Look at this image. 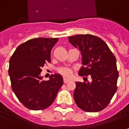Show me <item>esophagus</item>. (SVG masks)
<instances>
[{
	"mask_svg": "<svg viewBox=\"0 0 129 129\" xmlns=\"http://www.w3.org/2000/svg\"><path fill=\"white\" fill-rule=\"evenodd\" d=\"M69 82V80L68 79H67V78H63V82H64L65 84H66L67 82Z\"/></svg>",
	"mask_w": 129,
	"mask_h": 129,
	"instance_id": "esophagus-1",
	"label": "esophagus"
}]
</instances>
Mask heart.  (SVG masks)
<instances>
[{
	"label": "heart",
	"mask_w": 129,
	"mask_h": 129,
	"mask_svg": "<svg viewBox=\"0 0 129 129\" xmlns=\"http://www.w3.org/2000/svg\"><path fill=\"white\" fill-rule=\"evenodd\" d=\"M58 73H60L65 77H71L73 75V70L68 67L60 68L58 70Z\"/></svg>",
	"instance_id": "heart-1"
}]
</instances>
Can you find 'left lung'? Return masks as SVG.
Segmentation results:
<instances>
[{
	"label": "left lung",
	"mask_w": 129,
	"mask_h": 129,
	"mask_svg": "<svg viewBox=\"0 0 129 129\" xmlns=\"http://www.w3.org/2000/svg\"><path fill=\"white\" fill-rule=\"evenodd\" d=\"M69 42L78 48L82 56L80 76H89L91 82H77L74 100L82 110L96 112L108 105L117 89L119 73L116 58L107 44L90 34L68 37ZM87 77H84V80Z\"/></svg>",
	"instance_id": "1"
}]
</instances>
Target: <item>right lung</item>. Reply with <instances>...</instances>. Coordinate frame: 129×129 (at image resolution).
Listing matches in <instances>:
<instances>
[{
  "instance_id": "right-lung-1",
  "label": "right lung",
  "mask_w": 129,
  "mask_h": 129,
  "mask_svg": "<svg viewBox=\"0 0 129 129\" xmlns=\"http://www.w3.org/2000/svg\"><path fill=\"white\" fill-rule=\"evenodd\" d=\"M58 40H29L21 44L10 59L8 73L12 89L26 108L40 110L48 108L63 85L61 75L54 74L46 81L40 77L41 68L51 62V50Z\"/></svg>"
}]
</instances>
